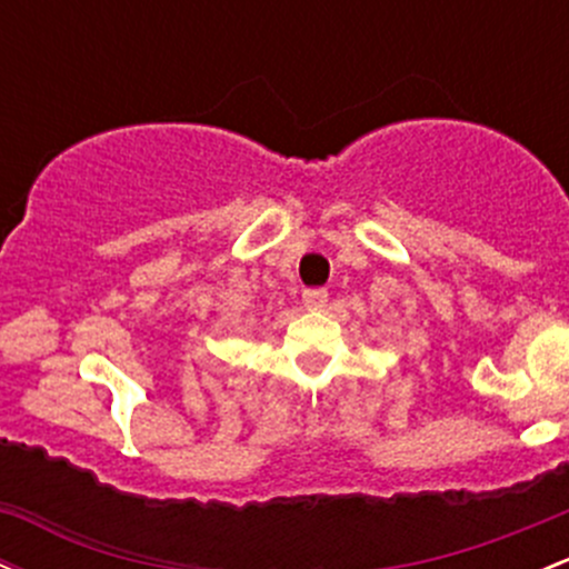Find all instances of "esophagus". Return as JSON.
Returning <instances> with one entry per match:
<instances>
[{
    "label": "esophagus",
    "instance_id": "obj_1",
    "mask_svg": "<svg viewBox=\"0 0 569 569\" xmlns=\"http://www.w3.org/2000/svg\"><path fill=\"white\" fill-rule=\"evenodd\" d=\"M327 299H329L327 289H305L302 295V302L308 310H321L323 305H327Z\"/></svg>",
    "mask_w": 569,
    "mask_h": 569
}]
</instances>
